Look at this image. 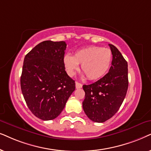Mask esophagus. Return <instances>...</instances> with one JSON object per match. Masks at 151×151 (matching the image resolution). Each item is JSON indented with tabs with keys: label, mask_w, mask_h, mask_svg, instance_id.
<instances>
[{
	"label": "esophagus",
	"mask_w": 151,
	"mask_h": 151,
	"mask_svg": "<svg viewBox=\"0 0 151 151\" xmlns=\"http://www.w3.org/2000/svg\"><path fill=\"white\" fill-rule=\"evenodd\" d=\"M75 85H76V88H82V84L79 83V82H77V81L75 82Z\"/></svg>",
	"instance_id": "esophagus-1"
}]
</instances>
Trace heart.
<instances>
[{"instance_id":"b5f03b06","label":"heart","mask_w":151,"mask_h":151,"mask_svg":"<svg viewBox=\"0 0 151 151\" xmlns=\"http://www.w3.org/2000/svg\"><path fill=\"white\" fill-rule=\"evenodd\" d=\"M112 53L108 48L89 46L77 50L74 56L64 55L63 62L70 77L74 75L81 64V69L90 80L98 79L107 73L111 65Z\"/></svg>"}]
</instances>
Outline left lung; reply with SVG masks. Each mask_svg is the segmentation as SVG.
Returning <instances> with one entry per match:
<instances>
[{
	"mask_svg": "<svg viewBox=\"0 0 151 151\" xmlns=\"http://www.w3.org/2000/svg\"><path fill=\"white\" fill-rule=\"evenodd\" d=\"M112 65L109 72L94 83L83 85V108L92 122L102 123L110 119L123 103L128 87V63L119 50L112 44Z\"/></svg>",
	"mask_w": 151,
	"mask_h": 151,
	"instance_id": "8db88e82",
	"label": "left lung"
}]
</instances>
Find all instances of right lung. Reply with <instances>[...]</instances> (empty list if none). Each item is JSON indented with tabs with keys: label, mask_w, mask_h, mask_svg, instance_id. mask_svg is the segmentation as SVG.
<instances>
[{
	"label": "right lung",
	"mask_w": 151,
	"mask_h": 151,
	"mask_svg": "<svg viewBox=\"0 0 151 151\" xmlns=\"http://www.w3.org/2000/svg\"><path fill=\"white\" fill-rule=\"evenodd\" d=\"M66 46L65 41H43L24 59L22 93L31 112L44 121L57 117L75 90L63 65Z\"/></svg>",
	"instance_id": "obj_1"
}]
</instances>
